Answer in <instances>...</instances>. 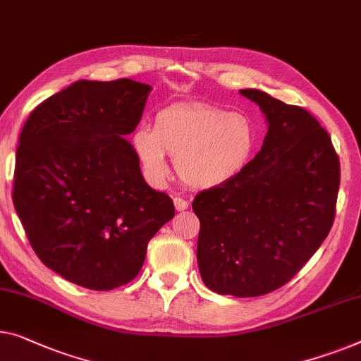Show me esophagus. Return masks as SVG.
I'll use <instances>...</instances> for the list:
<instances>
[{
    "instance_id": "34e87169",
    "label": "esophagus",
    "mask_w": 361,
    "mask_h": 361,
    "mask_svg": "<svg viewBox=\"0 0 361 361\" xmlns=\"http://www.w3.org/2000/svg\"><path fill=\"white\" fill-rule=\"evenodd\" d=\"M174 207H176V210L182 212V210H185L187 207H189V202H187L185 198H182V197H174Z\"/></svg>"
}]
</instances>
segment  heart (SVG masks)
I'll return each mask as SVG.
<instances>
[{
	"instance_id": "1",
	"label": "heart",
	"mask_w": 361,
	"mask_h": 361,
	"mask_svg": "<svg viewBox=\"0 0 361 361\" xmlns=\"http://www.w3.org/2000/svg\"><path fill=\"white\" fill-rule=\"evenodd\" d=\"M133 145L153 180L168 176V153L184 184L210 189L245 168L257 146V130L249 116L223 107L172 106L158 112L154 128L140 127Z\"/></svg>"
}]
</instances>
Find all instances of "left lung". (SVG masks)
<instances>
[{
    "mask_svg": "<svg viewBox=\"0 0 361 361\" xmlns=\"http://www.w3.org/2000/svg\"><path fill=\"white\" fill-rule=\"evenodd\" d=\"M269 122L257 156L228 182L198 192L197 262L219 295L262 296L293 279L336 218L341 163L329 133L306 109L241 90Z\"/></svg>",
    "mask_w": 361,
    "mask_h": 361,
    "instance_id": "left-lung-1",
    "label": "left lung"
}]
</instances>
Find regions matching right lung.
<instances>
[{"label": "right lung", "instance_id": "obj_1", "mask_svg": "<svg viewBox=\"0 0 361 361\" xmlns=\"http://www.w3.org/2000/svg\"><path fill=\"white\" fill-rule=\"evenodd\" d=\"M149 85L76 81L40 102L16 149L13 202L37 257L65 280L106 291L140 274L174 203L146 184L125 140Z\"/></svg>", "mask_w": 361, "mask_h": 361}]
</instances>
